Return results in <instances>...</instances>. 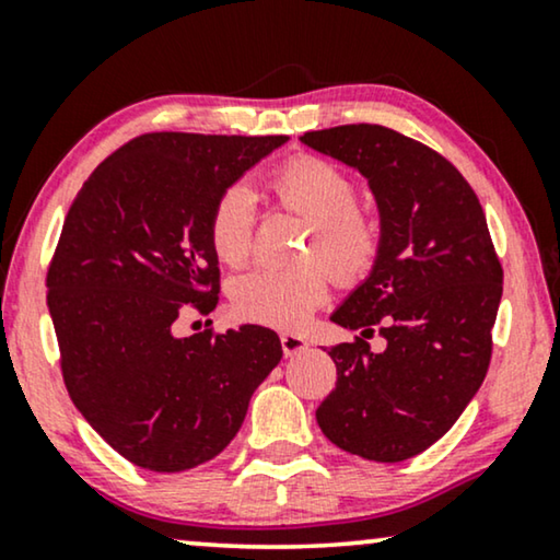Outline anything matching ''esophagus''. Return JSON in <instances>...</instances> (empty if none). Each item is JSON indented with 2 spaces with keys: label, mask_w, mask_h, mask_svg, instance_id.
<instances>
[{
  "label": "esophagus",
  "mask_w": 560,
  "mask_h": 560,
  "mask_svg": "<svg viewBox=\"0 0 560 560\" xmlns=\"http://www.w3.org/2000/svg\"><path fill=\"white\" fill-rule=\"evenodd\" d=\"M280 343H282V354L285 357H295V354H301V351L308 349V341L298 334H282Z\"/></svg>",
  "instance_id": "34e87169"
}]
</instances>
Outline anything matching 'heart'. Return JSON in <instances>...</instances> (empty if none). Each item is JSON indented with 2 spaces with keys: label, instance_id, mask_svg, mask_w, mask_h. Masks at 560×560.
Here are the masks:
<instances>
[{
  "label": "heart",
  "instance_id": "1",
  "mask_svg": "<svg viewBox=\"0 0 560 560\" xmlns=\"http://www.w3.org/2000/svg\"><path fill=\"white\" fill-rule=\"evenodd\" d=\"M272 188L282 206L313 224L305 257L320 259L339 280H354L370 270L380 247L372 219L357 209V186L339 167L318 158H298L275 175ZM255 196L247 186H232L219 196L209 217V240L217 257L240 265L252 249ZM326 270L316 262L301 267H255L232 288L234 311L242 318L275 328H295L324 303Z\"/></svg>",
  "mask_w": 560,
  "mask_h": 560
}]
</instances>
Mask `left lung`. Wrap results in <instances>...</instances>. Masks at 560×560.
<instances>
[{
	"mask_svg": "<svg viewBox=\"0 0 560 560\" xmlns=\"http://www.w3.org/2000/svg\"><path fill=\"white\" fill-rule=\"evenodd\" d=\"M303 144L354 167L380 213L372 270L334 324L388 341L372 352L359 336L336 343V387L318 405L320 431L370 462L395 464L433 446L485 382L502 267L485 211L464 175L395 129L343 125L305 132Z\"/></svg>",
	"mask_w": 560,
	"mask_h": 560,
	"instance_id": "1",
	"label": "left lung"
}]
</instances>
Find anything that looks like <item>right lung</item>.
Masks as SVG:
<instances>
[{"label":"right lung","instance_id":"add662e5","mask_svg":"<svg viewBox=\"0 0 560 560\" xmlns=\"http://www.w3.org/2000/svg\"><path fill=\"white\" fill-rule=\"evenodd\" d=\"M278 137L142 135L75 194L48 270L68 395L109 446L142 469L186 471L224 451L255 389L282 359L272 328L178 339L183 311H213V203Z\"/></svg>","mask_w":560,"mask_h":560}]
</instances>
